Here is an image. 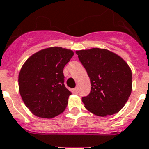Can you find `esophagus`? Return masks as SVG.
Listing matches in <instances>:
<instances>
[{
	"label": "esophagus",
	"instance_id": "obj_1",
	"mask_svg": "<svg viewBox=\"0 0 149 149\" xmlns=\"http://www.w3.org/2000/svg\"><path fill=\"white\" fill-rule=\"evenodd\" d=\"M78 88H77V87H76V88H74V89H72V91H73V93H78Z\"/></svg>",
	"mask_w": 149,
	"mask_h": 149
}]
</instances>
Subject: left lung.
<instances>
[{
  "mask_svg": "<svg viewBox=\"0 0 149 149\" xmlns=\"http://www.w3.org/2000/svg\"><path fill=\"white\" fill-rule=\"evenodd\" d=\"M91 83L89 95L83 97L85 108L98 116L118 112L129 100L132 74L123 58L106 49L77 50Z\"/></svg>",
  "mask_w": 149,
  "mask_h": 149,
  "instance_id": "left-lung-1",
  "label": "left lung"
}]
</instances>
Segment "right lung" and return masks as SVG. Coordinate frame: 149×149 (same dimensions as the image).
<instances>
[{"label": "right lung", "mask_w": 149, "mask_h": 149, "mask_svg": "<svg viewBox=\"0 0 149 149\" xmlns=\"http://www.w3.org/2000/svg\"><path fill=\"white\" fill-rule=\"evenodd\" d=\"M73 54L71 49L49 47L33 54L22 66L19 92L36 116L54 118L66 108L71 93L64 85L63 68Z\"/></svg>", "instance_id": "right-lung-1"}]
</instances>
